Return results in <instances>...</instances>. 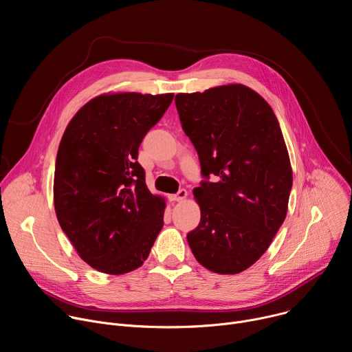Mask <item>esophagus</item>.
I'll use <instances>...</instances> for the list:
<instances>
[{"label":"esophagus","instance_id":"1","mask_svg":"<svg viewBox=\"0 0 352 352\" xmlns=\"http://www.w3.org/2000/svg\"><path fill=\"white\" fill-rule=\"evenodd\" d=\"M186 196H188L186 189H179L175 195H171V196H170V199H171V200H174V202H182V200H185V199H186Z\"/></svg>","mask_w":352,"mask_h":352}]
</instances>
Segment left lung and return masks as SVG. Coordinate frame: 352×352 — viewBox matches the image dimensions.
Masks as SVG:
<instances>
[{
    "mask_svg": "<svg viewBox=\"0 0 352 352\" xmlns=\"http://www.w3.org/2000/svg\"><path fill=\"white\" fill-rule=\"evenodd\" d=\"M175 106L204 177L216 175L193 189L200 223L188 243L208 270L238 274L259 261L287 216L292 168L280 124L241 83L178 93Z\"/></svg>",
    "mask_w": 352,
    "mask_h": 352,
    "instance_id": "left-lung-1",
    "label": "left lung"
}]
</instances>
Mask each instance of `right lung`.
<instances>
[{"mask_svg": "<svg viewBox=\"0 0 352 352\" xmlns=\"http://www.w3.org/2000/svg\"><path fill=\"white\" fill-rule=\"evenodd\" d=\"M173 93H104L69 121L54 173L58 223L78 255L106 274L143 265L163 228L166 200L146 186L136 162L142 139Z\"/></svg>", "mask_w": 352, "mask_h": 352, "instance_id": "add662e5", "label": "right lung"}]
</instances>
